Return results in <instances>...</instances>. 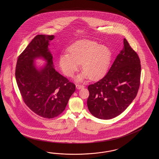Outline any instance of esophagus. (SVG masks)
Returning <instances> with one entry per match:
<instances>
[{
	"mask_svg": "<svg viewBox=\"0 0 159 159\" xmlns=\"http://www.w3.org/2000/svg\"><path fill=\"white\" fill-rule=\"evenodd\" d=\"M76 86L77 89H82V88L84 87V86H83L82 84H76Z\"/></svg>",
	"mask_w": 159,
	"mask_h": 159,
	"instance_id": "esophagus-1",
	"label": "esophagus"
}]
</instances>
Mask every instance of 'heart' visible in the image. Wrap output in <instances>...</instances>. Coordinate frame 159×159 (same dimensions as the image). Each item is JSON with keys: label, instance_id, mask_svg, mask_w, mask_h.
<instances>
[{"label": "heart", "instance_id": "heart-1", "mask_svg": "<svg viewBox=\"0 0 159 159\" xmlns=\"http://www.w3.org/2000/svg\"><path fill=\"white\" fill-rule=\"evenodd\" d=\"M69 53L59 58V66L63 73L71 77L79 67L80 63L84 70L76 77L81 82L89 77L97 79L107 72L111 62V50L107 46L89 39L77 41L69 48Z\"/></svg>", "mask_w": 159, "mask_h": 159}]
</instances>
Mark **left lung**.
<instances>
[{"label": "left lung", "mask_w": 159, "mask_h": 159, "mask_svg": "<svg viewBox=\"0 0 159 159\" xmlns=\"http://www.w3.org/2000/svg\"><path fill=\"white\" fill-rule=\"evenodd\" d=\"M140 73L139 58L124 39V47L108 73L88 86L87 104L92 115L101 120L120 115L137 95Z\"/></svg>", "instance_id": "obj_1"}]
</instances>
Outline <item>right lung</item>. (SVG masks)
<instances>
[{"label": "right lung", "mask_w": 159, "mask_h": 159, "mask_svg": "<svg viewBox=\"0 0 159 159\" xmlns=\"http://www.w3.org/2000/svg\"><path fill=\"white\" fill-rule=\"evenodd\" d=\"M54 35H37L21 53L17 61L16 79L25 104L37 115L53 118L61 114L76 90L54 68L48 46ZM46 63L37 66L35 61Z\"/></svg>", "instance_id": "1"}]
</instances>
